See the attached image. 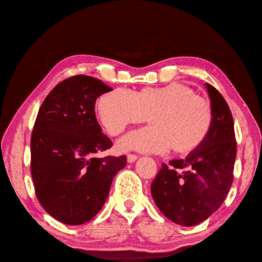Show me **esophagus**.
<instances>
[{
    "mask_svg": "<svg viewBox=\"0 0 262 262\" xmlns=\"http://www.w3.org/2000/svg\"><path fill=\"white\" fill-rule=\"evenodd\" d=\"M135 160H137V156L136 155H127V161H128V163H134V161Z\"/></svg>",
    "mask_w": 262,
    "mask_h": 262,
    "instance_id": "esophagus-1",
    "label": "esophagus"
}]
</instances>
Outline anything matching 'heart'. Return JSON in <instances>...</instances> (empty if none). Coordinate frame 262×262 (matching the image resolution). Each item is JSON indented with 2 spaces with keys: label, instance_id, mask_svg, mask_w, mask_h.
<instances>
[{
  "label": "heart",
  "instance_id": "heart-1",
  "mask_svg": "<svg viewBox=\"0 0 262 262\" xmlns=\"http://www.w3.org/2000/svg\"><path fill=\"white\" fill-rule=\"evenodd\" d=\"M146 115L151 125L127 133L119 140V149L163 154L173 146L188 154L205 140L213 121L210 103L178 82L139 92L117 88L98 101L99 119L111 135L145 120Z\"/></svg>",
  "mask_w": 262,
  "mask_h": 262
}]
</instances>
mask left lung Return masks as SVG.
Masks as SVG:
<instances>
[{"mask_svg": "<svg viewBox=\"0 0 262 262\" xmlns=\"http://www.w3.org/2000/svg\"><path fill=\"white\" fill-rule=\"evenodd\" d=\"M213 121L201 144L182 159L161 165L151 184L160 212L178 225L191 227L222 205L234 180L236 139L234 120L225 98L206 83Z\"/></svg>", "mask_w": 262, "mask_h": 262, "instance_id": "8db88e82", "label": "left lung"}]
</instances>
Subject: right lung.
<instances>
[{"label": "right lung", "instance_id": "1", "mask_svg": "<svg viewBox=\"0 0 262 262\" xmlns=\"http://www.w3.org/2000/svg\"><path fill=\"white\" fill-rule=\"evenodd\" d=\"M113 90L101 80L74 75L51 90L37 113L31 139L36 197L56 220L82 225L105 203L126 156L95 158L112 146L95 116V103Z\"/></svg>", "mask_w": 262, "mask_h": 262}]
</instances>
